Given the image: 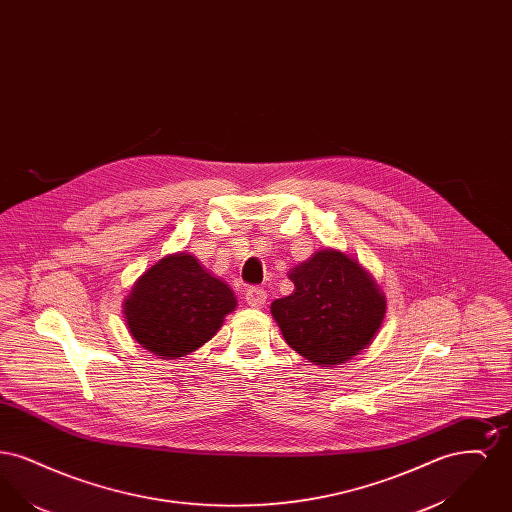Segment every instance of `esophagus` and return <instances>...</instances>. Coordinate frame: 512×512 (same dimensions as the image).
<instances>
[{
    "label": "esophagus",
    "instance_id": "34e87169",
    "mask_svg": "<svg viewBox=\"0 0 512 512\" xmlns=\"http://www.w3.org/2000/svg\"><path fill=\"white\" fill-rule=\"evenodd\" d=\"M245 301H247V305L261 309L267 303V292L263 288H249L245 292Z\"/></svg>",
    "mask_w": 512,
    "mask_h": 512
}]
</instances>
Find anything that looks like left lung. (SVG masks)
<instances>
[{
  "mask_svg": "<svg viewBox=\"0 0 512 512\" xmlns=\"http://www.w3.org/2000/svg\"><path fill=\"white\" fill-rule=\"evenodd\" d=\"M288 276L295 290L272 301L270 313L299 355L315 365H340L372 343L386 297L355 259L320 249Z\"/></svg>",
  "mask_w": 512,
  "mask_h": 512,
  "instance_id": "8db88e82",
  "label": "left lung"
}]
</instances>
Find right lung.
Wrapping results in <instances>:
<instances>
[{
	"label": "right lung",
	"instance_id": "right-lung-1",
	"mask_svg": "<svg viewBox=\"0 0 512 512\" xmlns=\"http://www.w3.org/2000/svg\"><path fill=\"white\" fill-rule=\"evenodd\" d=\"M234 309V292L190 253L163 257L124 299L132 338L161 359H178L199 349Z\"/></svg>",
	"mask_w": 512,
	"mask_h": 512
}]
</instances>
